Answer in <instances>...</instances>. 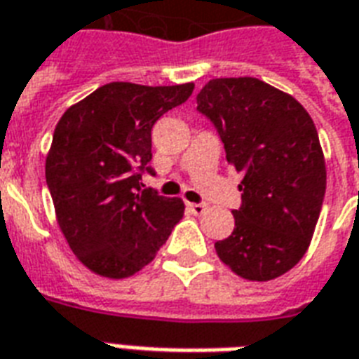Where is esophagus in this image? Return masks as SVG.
I'll return each mask as SVG.
<instances>
[{
    "label": "esophagus",
    "instance_id": "1",
    "mask_svg": "<svg viewBox=\"0 0 359 359\" xmlns=\"http://www.w3.org/2000/svg\"><path fill=\"white\" fill-rule=\"evenodd\" d=\"M187 208H189L195 215H201L206 212V204H204V202H189V204H187Z\"/></svg>",
    "mask_w": 359,
    "mask_h": 359
}]
</instances>
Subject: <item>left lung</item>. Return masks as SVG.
<instances>
[{
  "mask_svg": "<svg viewBox=\"0 0 359 359\" xmlns=\"http://www.w3.org/2000/svg\"><path fill=\"white\" fill-rule=\"evenodd\" d=\"M196 111L214 125L229 164L242 172L234 231L219 259L253 282L278 278L311 244L325 195L316 126L297 100L255 77L212 79Z\"/></svg>",
  "mask_w": 359,
  "mask_h": 359,
  "instance_id": "left-lung-1",
  "label": "left lung"
}]
</instances>
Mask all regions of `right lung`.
I'll use <instances>...</instances> for the list:
<instances>
[{
    "label": "right lung",
    "instance_id": "obj_1",
    "mask_svg": "<svg viewBox=\"0 0 359 359\" xmlns=\"http://www.w3.org/2000/svg\"><path fill=\"white\" fill-rule=\"evenodd\" d=\"M193 88L109 83L56 125L45 164L56 219L81 263L100 276L138 272L182 219V198L142 189V176H155L151 128Z\"/></svg>",
    "mask_w": 359,
    "mask_h": 359
}]
</instances>
